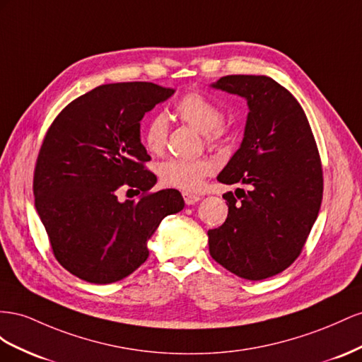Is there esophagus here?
Segmentation results:
<instances>
[{"mask_svg": "<svg viewBox=\"0 0 362 362\" xmlns=\"http://www.w3.org/2000/svg\"><path fill=\"white\" fill-rule=\"evenodd\" d=\"M200 199H202L200 195H195V194H191V192H183V200H185V203H187L188 206L200 202Z\"/></svg>", "mask_w": 362, "mask_h": 362, "instance_id": "34e87169", "label": "esophagus"}]
</instances>
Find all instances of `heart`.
Masks as SVG:
<instances>
[{"label": "heart", "instance_id": "heart-1", "mask_svg": "<svg viewBox=\"0 0 362 362\" xmlns=\"http://www.w3.org/2000/svg\"><path fill=\"white\" fill-rule=\"evenodd\" d=\"M175 115L183 122L203 133L208 144H218L226 129L221 124L223 112L209 98L197 92L183 95L175 105ZM168 136V121L163 113H154L142 126V144L150 153L163 151ZM215 170V163L209 158L197 159H167L158 167V175L163 185L182 191H195L202 187L204 177Z\"/></svg>", "mask_w": 362, "mask_h": 362}]
</instances>
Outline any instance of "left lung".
<instances>
[{"instance_id":"1","label":"left lung","mask_w":362,"mask_h":362,"mask_svg":"<svg viewBox=\"0 0 362 362\" xmlns=\"http://www.w3.org/2000/svg\"><path fill=\"white\" fill-rule=\"evenodd\" d=\"M211 88L243 97L249 106L241 146L216 180L252 189L238 188L236 198L223 194L229 214L208 232L209 253L233 274L262 281L300 255L322 204V162L302 106L277 81L226 76Z\"/></svg>"}]
</instances>
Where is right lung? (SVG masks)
<instances>
[{
	"instance_id": "add662e5",
	"label": "right lung",
	"mask_w": 362,
	"mask_h": 362,
	"mask_svg": "<svg viewBox=\"0 0 362 362\" xmlns=\"http://www.w3.org/2000/svg\"><path fill=\"white\" fill-rule=\"evenodd\" d=\"M174 89L147 81L103 85L59 113L40 147L35 206L59 264L90 284L118 282L148 257L167 215L183 209L175 189L148 192L156 175L141 142V121ZM122 184L144 195L119 202Z\"/></svg>"
}]
</instances>
